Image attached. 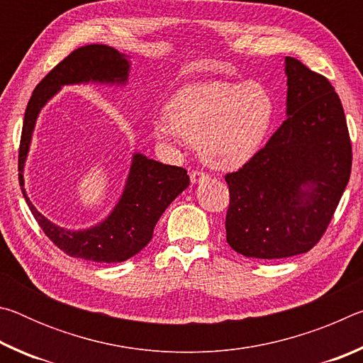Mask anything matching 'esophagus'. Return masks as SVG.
I'll return each instance as SVG.
<instances>
[{
	"mask_svg": "<svg viewBox=\"0 0 363 363\" xmlns=\"http://www.w3.org/2000/svg\"><path fill=\"white\" fill-rule=\"evenodd\" d=\"M206 179H210V174L205 173V171H201V169H194L192 173H190V181H192V184L206 181Z\"/></svg>",
	"mask_w": 363,
	"mask_h": 363,
	"instance_id": "1",
	"label": "esophagus"
}]
</instances>
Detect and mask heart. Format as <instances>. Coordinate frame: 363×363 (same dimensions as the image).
I'll use <instances>...</instances> for the list:
<instances>
[{
	"label": "heart",
	"instance_id": "1",
	"mask_svg": "<svg viewBox=\"0 0 363 363\" xmlns=\"http://www.w3.org/2000/svg\"><path fill=\"white\" fill-rule=\"evenodd\" d=\"M272 120L274 101L261 84L208 82L177 91L152 131L162 140L199 144L206 163L229 169L255 155Z\"/></svg>",
	"mask_w": 363,
	"mask_h": 363
}]
</instances>
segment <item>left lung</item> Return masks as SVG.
I'll list each match as a JSON object with an SVG mask.
<instances>
[{"label": "left lung", "instance_id": "8db88e82", "mask_svg": "<svg viewBox=\"0 0 363 363\" xmlns=\"http://www.w3.org/2000/svg\"><path fill=\"white\" fill-rule=\"evenodd\" d=\"M285 62L288 118L240 169L225 174L227 243L256 259L314 248L352 168L346 115L333 84L298 59Z\"/></svg>", "mask_w": 363, "mask_h": 363}]
</instances>
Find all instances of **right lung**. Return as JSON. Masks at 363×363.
Returning a JSON list of instances; mask_svg holds the SVG:
<instances>
[{
    "label": "right lung",
    "instance_id": "add662e5",
    "mask_svg": "<svg viewBox=\"0 0 363 363\" xmlns=\"http://www.w3.org/2000/svg\"><path fill=\"white\" fill-rule=\"evenodd\" d=\"M130 62L116 49L106 45H86L72 51L36 84L23 116L19 145V184L36 223L46 237L65 255L94 262H123L138 255L152 240L153 229L184 189L190 177L186 168L163 164L140 153L133 158L130 177L118 205L99 225L72 232L48 220L23 189L26 163L33 126L41 107L57 93L60 86L83 82L125 83Z\"/></svg>",
    "mask_w": 363,
    "mask_h": 363
}]
</instances>
